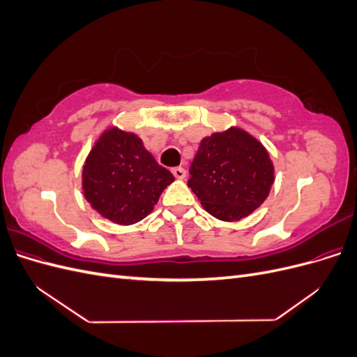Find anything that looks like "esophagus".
I'll return each instance as SVG.
<instances>
[{"label":"esophagus","mask_w":357,"mask_h":357,"mask_svg":"<svg viewBox=\"0 0 357 357\" xmlns=\"http://www.w3.org/2000/svg\"><path fill=\"white\" fill-rule=\"evenodd\" d=\"M171 172H172V174H174V177H176V178H178V180H183V178L186 177V169H185V168H181V167L172 168V169H171Z\"/></svg>","instance_id":"esophagus-1"}]
</instances>
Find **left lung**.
<instances>
[{"label":"left lung","instance_id":"left-lung-1","mask_svg":"<svg viewBox=\"0 0 357 357\" xmlns=\"http://www.w3.org/2000/svg\"><path fill=\"white\" fill-rule=\"evenodd\" d=\"M188 186L204 210L222 222H238L268 198L275 168L268 150L240 126L201 139Z\"/></svg>","mask_w":357,"mask_h":357}]
</instances>
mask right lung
I'll return each instance as SVG.
<instances>
[{"label": "right lung", "instance_id": "obj_1", "mask_svg": "<svg viewBox=\"0 0 357 357\" xmlns=\"http://www.w3.org/2000/svg\"><path fill=\"white\" fill-rule=\"evenodd\" d=\"M174 181L144 147L143 139L113 125L95 139L82 171L83 197L116 225H134L153 211Z\"/></svg>", "mask_w": 357, "mask_h": 357}]
</instances>
